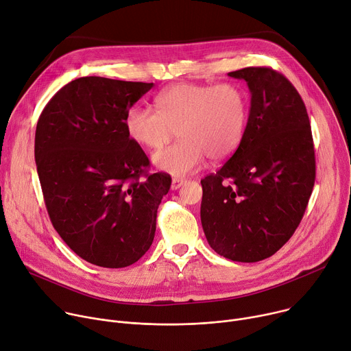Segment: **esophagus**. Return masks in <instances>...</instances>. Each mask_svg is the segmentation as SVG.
I'll use <instances>...</instances> for the list:
<instances>
[{
    "label": "esophagus",
    "instance_id": "esophagus-1",
    "mask_svg": "<svg viewBox=\"0 0 351 351\" xmlns=\"http://www.w3.org/2000/svg\"><path fill=\"white\" fill-rule=\"evenodd\" d=\"M185 182L184 178H180V177H174L171 180V190H178V188Z\"/></svg>",
    "mask_w": 351,
    "mask_h": 351
}]
</instances>
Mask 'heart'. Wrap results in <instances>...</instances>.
Instances as JSON below:
<instances>
[{
  "instance_id": "b5f03b06",
  "label": "heart",
  "mask_w": 351,
  "mask_h": 351,
  "mask_svg": "<svg viewBox=\"0 0 351 351\" xmlns=\"http://www.w3.org/2000/svg\"><path fill=\"white\" fill-rule=\"evenodd\" d=\"M156 110L133 106L125 129L136 145L157 150L176 132L180 142L157 152L153 165L173 176L197 171L205 158L222 161L239 147L249 121V95L237 83H177L154 98Z\"/></svg>"
}]
</instances>
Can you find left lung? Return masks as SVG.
<instances>
[{
    "label": "left lung",
    "instance_id": "8db88e82",
    "mask_svg": "<svg viewBox=\"0 0 351 351\" xmlns=\"http://www.w3.org/2000/svg\"><path fill=\"white\" fill-rule=\"evenodd\" d=\"M252 101L245 136L215 174L201 180V222L218 254L254 263L277 253L302 221L316 176L306 106L281 73L246 67Z\"/></svg>",
    "mask_w": 351,
    "mask_h": 351
}]
</instances>
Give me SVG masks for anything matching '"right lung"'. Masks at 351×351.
Instances as JSON below:
<instances>
[{"instance_id":"add662e5","label":"right lung","mask_w":351,"mask_h":351,"mask_svg":"<svg viewBox=\"0 0 351 351\" xmlns=\"http://www.w3.org/2000/svg\"><path fill=\"white\" fill-rule=\"evenodd\" d=\"M153 83L82 77L46 104L35 160L53 228L86 261L122 268L152 246L157 208L171 185L149 174L150 161L129 139L125 117Z\"/></svg>"}]
</instances>
